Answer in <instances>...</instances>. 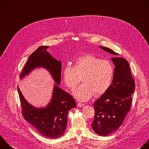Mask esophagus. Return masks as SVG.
<instances>
[{
    "label": "esophagus",
    "mask_w": 149,
    "mask_h": 149,
    "mask_svg": "<svg viewBox=\"0 0 149 149\" xmlns=\"http://www.w3.org/2000/svg\"><path fill=\"white\" fill-rule=\"evenodd\" d=\"M85 105V104H82V103H80V102H78V103H77V107H79V108H81V107H84Z\"/></svg>",
    "instance_id": "obj_1"
}]
</instances>
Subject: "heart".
<instances>
[{
	"mask_svg": "<svg viewBox=\"0 0 149 149\" xmlns=\"http://www.w3.org/2000/svg\"><path fill=\"white\" fill-rule=\"evenodd\" d=\"M114 67L109 60H101L92 54H86L78 57L74 66L67 65L63 71L65 85L71 90L83 82L74 92L77 100L86 101L94 95L104 93L111 85Z\"/></svg>",
	"mask_w": 149,
	"mask_h": 149,
	"instance_id": "b5f03b06",
	"label": "heart"
}]
</instances>
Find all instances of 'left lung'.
<instances>
[{
    "instance_id": "1",
    "label": "left lung",
    "mask_w": 149,
    "mask_h": 149,
    "mask_svg": "<svg viewBox=\"0 0 149 149\" xmlns=\"http://www.w3.org/2000/svg\"><path fill=\"white\" fill-rule=\"evenodd\" d=\"M104 50L114 54L112 49L100 46ZM115 65L113 81L108 89L93 103L95 116L91 124L93 131L106 136L117 130L130 110L132 94L135 89L127 61L122 57L112 58Z\"/></svg>"
}]
</instances>
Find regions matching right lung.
<instances>
[{
    "label": "right lung",
    "mask_w": 149,
    "mask_h": 149,
    "mask_svg": "<svg viewBox=\"0 0 149 149\" xmlns=\"http://www.w3.org/2000/svg\"><path fill=\"white\" fill-rule=\"evenodd\" d=\"M48 46L39 47L29 57L20 75L22 78L36 67H44L51 73L55 82L52 100L45 108H36L30 105L17 87L22 113L42 136L47 138L57 139L64 134L68 120V111L77 107L74 97L60 89L57 85L61 82V63L54 59L47 52Z\"/></svg>",
    "instance_id": "add662e5"
}]
</instances>
